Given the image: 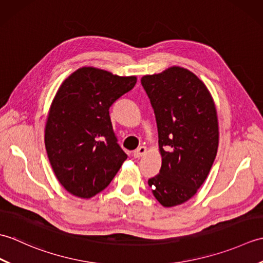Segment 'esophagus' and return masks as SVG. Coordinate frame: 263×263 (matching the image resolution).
Listing matches in <instances>:
<instances>
[{
	"label": "esophagus",
	"instance_id": "34e87169",
	"mask_svg": "<svg viewBox=\"0 0 263 263\" xmlns=\"http://www.w3.org/2000/svg\"><path fill=\"white\" fill-rule=\"evenodd\" d=\"M146 153H147V148L141 146V147H139L138 149H136L135 152H133V156H135L136 158H141L143 155H146Z\"/></svg>",
	"mask_w": 263,
	"mask_h": 263
}]
</instances>
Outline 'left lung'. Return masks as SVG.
I'll list each match as a JSON object with an SVG mask.
<instances>
[{
	"label": "left lung",
	"instance_id": "left-lung-1",
	"mask_svg": "<svg viewBox=\"0 0 263 263\" xmlns=\"http://www.w3.org/2000/svg\"><path fill=\"white\" fill-rule=\"evenodd\" d=\"M155 110L161 167L148 181L163 206L186 202L214 164L219 143L217 109L209 89L193 72L171 66L141 78Z\"/></svg>",
	"mask_w": 263,
	"mask_h": 263
}]
</instances>
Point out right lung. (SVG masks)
Here are the masks:
<instances>
[{
    "label": "right lung",
    "mask_w": 263,
    "mask_h": 263,
    "mask_svg": "<svg viewBox=\"0 0 263 263\" xmlns=\"http://www.w3.org/2000/svg\"><path fill=\"white\" fill-rule=\"evenodd\" d=\"M136 83V76L83 66L55 93L45 125V148L55 176L70 194L95 197L127 158L116 142L108 109Z\"/></svg>",
    "instance_id": "add662e5"
}]
</instances>
